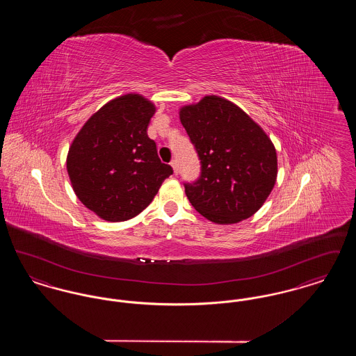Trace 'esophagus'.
Segmentation results:
<instances>
[{
    "label": "esophagus",
    "mask_w": 356,
    "mask_h": 356,
    "mask_svg": "<svg viewBox=\"0 0 356 356\" xmlns=\"http://www.w3.org/2000/svg\"><path fill=\"white\" fill-rule=\"evenodd\" d=\"M170 165H172V168H173L175 175H177V173H179V163H177V160H176V159H173V160L170 161Z\"/></svg>",
    "instance_id": "obj_1"
}]
</instances>
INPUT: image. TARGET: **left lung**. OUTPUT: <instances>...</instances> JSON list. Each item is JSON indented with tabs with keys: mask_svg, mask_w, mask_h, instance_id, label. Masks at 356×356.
<instances>
[{
	"mask_svg": "<svg viewBox=\"0 0 356 356\" xmlns=\"http://www.w3.org/2000/svg\"><path fill=\"white\" fill-rule=\"evenodd\" d=\"M180 120L200 160V176L184 181L189 203L205 219L234 224L263 205L276 181L275 147L235 104L207 96L184 106Z\"/></svg>",
	"mask_w": 356,
	"mask_h": 356,
	"instance_id": "left-lung-1",
	"label": "left lung"
}]
</instances>
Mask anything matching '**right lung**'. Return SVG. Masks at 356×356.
<instances>
[{
	"mask_svg": "<svg viewBox=\"0 0 356 356\" xmlns=\"http://www.w3.org/2000/svg\"><path fill=\"white\" fill-rule=\"evenodd\" d=\"M154 111L143 96L118 97L85 122L69 148L67 168L74 193L104 220L137 216L173 173L147 134Z\"/></svg>",
	"mask_w": 356,
	"mask_h": 356,
	"instance_id": "1",
	"label": "right lung"
}]
</instances>
